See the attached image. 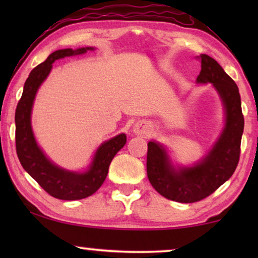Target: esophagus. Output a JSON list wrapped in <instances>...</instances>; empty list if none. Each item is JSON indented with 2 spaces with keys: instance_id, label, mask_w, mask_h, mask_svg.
I'll return each mask as SVG.
<instances>
[{
  "instance_id": "obj_1",
  "label": "esophagus",
  "mask_w": 258,
  "mask_h": 258,
  "mask_svg": "<svg viewBox=\"0 0 258 258\" xmlns=\"http://www.w3.org/2000/svg\"><path fill=\"white\" fill-rule=\"evenodd\" d=\"M149 125L146 122H139L134 125V133L137 134V135H146V134L149 133Z\"/></svg>"
}]
</instances>
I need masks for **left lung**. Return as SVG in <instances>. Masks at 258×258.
Wrapping results in <instances>:
<instances>
[{
  "mask_svg": "<svg viewBox=\"0 0 258 258\" xmlns=\"http://www.w3.org/2000/svg\"><path fill=\"white\" fill-rule=\"evenodd\" d=\"M201 73L196 82L211 83L223 103L224 128L206 156L190 165L175 167L163 144L148 143L147 174L158 194L179 203H194L206 199L234 174L241 153L244 129L241 96L234 80L213 57L199 56Z\"/></svg>",
  "mask_w": 258,
  "mask_h": 258,
  "instance_id": "obj_1",
  "label": "left lung"
}]
</instances>
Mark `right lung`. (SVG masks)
Masks as SVG:
<instances>
[{
    "instance_id": "obj_1",
    "label": "right lung",
    "mask_w": 258,
    "mask_h": 258,
    "mask_svg": "<svg viewBox=\"0 0 258 258\" xmlns=\"http://www.w3.org/2000/svg\"><path fill=\"white\" fill-rule=\"evenodd\" d=\"M94 49L93 47H86L73 50L68 48L51 52L44 62L31 70L16 108L15 141L16 153L21 164L49 195L58 200H82L96 192L107 177L112 158L126 142L125 134H119L105 141L97 148L87 170L79 172L67 170L52 163L35 140L31 128V110L38 88L50 74L52 63L56 59L82 55Z\"/></svg>"
}]
</instances>
